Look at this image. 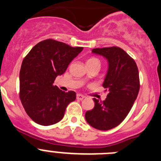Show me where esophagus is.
<instances>
[{
	"mask_svg": "<svg viewBox=\"0 0 161 161\" xmlns=\"http://www.w3.org/2000/svg\"><path fill=\"white\" fill-rule=\"evenodd\" d=\"M84 98H85V97H84L83 95H81V94L76 95V99H77V100H83Z\"/></svg>",
	"mask_w": 161,
	"mask_h": 161,
	"instance_id": "34e87169",
	"label": "esophagus"
}]
</instances>
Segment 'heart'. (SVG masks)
Wrapping results in <instances>:
<instances>
[{
  "label": "heart",
  "mask_w": 161,
  "mask_h": 161,
  "mask_svg": "<svg viewBox=\"0 0 161 161\" xmlns=\"http://www.w3.org/2000/svg\"><path fill=\"white\" fill-rule=\"evenodd\" d=\"M89 62H98L99 63V61H98L97 59H95V58H91L89 59V60L87 61V63H89Z\"/></svg>",
  "instance_id": "b5f03b06"
}]
</instances>
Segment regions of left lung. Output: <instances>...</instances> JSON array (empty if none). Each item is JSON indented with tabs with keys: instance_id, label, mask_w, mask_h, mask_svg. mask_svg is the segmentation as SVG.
Here are the masks:
<instances>
[{
	"instance_id": "8db88e82",
	"label": "left lung",
	"mask_w": 161,
	"mask_h": 161,
	"mask_svg": "<svg viewBox=\"0 0 161 161\" xmlns=\"http://www.w3.org/2000/svg\"><path fill=\"white\" fill-rule=\"evenodd\" d=\"M92 52L107 60L102 86L109 93L103 102L93 98L95 106L85 113V119L94 128L108 130L119 126L133 106L139 90V71L135 60L120 47L94 48Z\"/></svg>"
}]
</instances>
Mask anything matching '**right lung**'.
<instances>
[{"label": "right lung", "instance_id": "1", "mask_svg": "<svg viewBox=\"0 0 161 161\" xmlns=\"http://www.w3.org/2000/svg\"><path fill=\"white\" fill-rule=\"evenodd\" d=\"M82 50L47 39L37 43L24 58L19 75V96L34 122L50 126L63 119L68 105L76 99V93H65L53 83Z\"/></svg>", "mask_w": 161, "mask_h": 161}]
</instances>
